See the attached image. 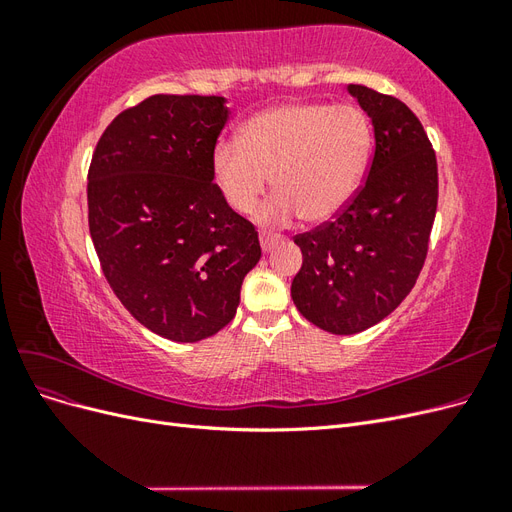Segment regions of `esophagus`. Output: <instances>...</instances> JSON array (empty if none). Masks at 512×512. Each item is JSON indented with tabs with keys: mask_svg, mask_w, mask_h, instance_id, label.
I'll use <instances>...</instances> for the list:
<instances>
[{
	"mask_svg": "<svg viewBox=\"0 0 512 512\" xmlns=\"http://www.w3.org/2000/svg\"><path fill=\"white\" fill-rule=\"evenodd\" d=\"M260 247H262V252H269V250H273V245H277L282 241V237L280 235H271V232H260Z\"/></svg>",
	"mask_w": 512,
	"mask_h": 512,
	"instance_id": "34e87169",
	"label": "esophagus"
}]
</instances>
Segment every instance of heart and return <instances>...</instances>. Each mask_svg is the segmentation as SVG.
<instances>
[{"instance_id": "obj_1", "label": "heart", "mask_w": 512, "mask_h": 512, "mask_svg": "<svg viewBox=\"0 0 512 512\" xmlns=\"http://www.w3.org/2000/svg\"><path fill=\"white\" fill-rule=\"evenodd\" d=\"M371 151V126L352 104L288 102L245 121L239 141H220L211 153V175L226 205L250 213L267 192L260 224L301 218L333 220L359 192Z\"/></svg>"}]
</instances>
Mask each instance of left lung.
<instances>
[{
  "label": "left lung",
  "instance_id": "1",
  "mask_svg": "<svg viewBox=\"0 0 512 512\" xmlns=\"http://www.w3.org/2000/svg\"><path fill=\"white\" fill-rule=\"evenodd\" d=\"M348 94L371 119L374 160L363 188L331 224L294 239L303 267L290 294L318 329L354 335L408 297L427 256L438 207V164L410 108L363 85Z\"/></svg>",
  "mask_w": 512,
  "mask_h": 512
}]
</instances>
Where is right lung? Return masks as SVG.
<instances>
[{"label":"right lung","instance_id":"obj_1","mask_svg":"<svg viewBox=\"0 0 512 512\" xmlns=\"http://www.w3.org/2000/svg\"><path fill=\"white\" fill-rule=\"evenodd\" d=\"M228 115L222 96H151L111 121L91 158L89 232L102 271L123 307L170 342L224 329L260 260L258 232L211 175Z\"/></svg>","mask_w":512,"mask_h":512}]
</instances>
